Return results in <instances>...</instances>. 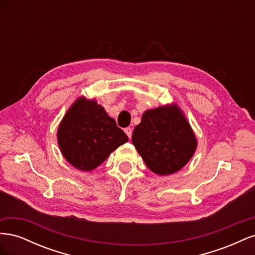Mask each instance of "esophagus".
I'll return each instance as SVG.
<instances>
[{
  "mask_svg": "<svg viewBox=\"0 0 255 255\" xmlns=\"http://www.w3.org/2000/svg\"><path fill=\"white\" fill-rule=\"evenodd\" d=\"M125 132L128 136L129 139H130V137H132V128H125Z\"/></svg>",
  "mask_w": 255,
  "mask_h": 255,
  "instance_id": "esophagus-1",
  "label": "esophagus"
}]
</instances>
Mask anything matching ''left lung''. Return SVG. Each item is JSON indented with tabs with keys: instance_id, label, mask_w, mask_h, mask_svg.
I'll return each mask as SVG.
<instances>
[{
	"instance_id": "1",
	"label": "left lung",
	"mask_w": 255,
	"mask_h": 255,
	"mask_svg": "<svg viewBox=\"0 0 255 255\" xmlns=\"http://www.w3.org/2000/svg\"><path fill=\"white\" fill-rule=\"evenodd\" d=\"M132 142L146 167L158 175L175 173L194 156L198 140L177 104L145 111Z\"/></svg>"
}]
</instances>
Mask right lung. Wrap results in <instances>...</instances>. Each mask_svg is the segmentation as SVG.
I'll return each instance as SVG.
<instances>
[{"mask_svg": "<svg viewBox=\"0 0 255 255\" xmlns=\"http://www.w3.org/2000/svg\"><path fill=\"white\" fill-rule=\"evenodd\" d=\"M128 137L96 99L79 97L69 107L57 129L61 154L74 168L91 171Z\"/></svg>", "mask_w": 255, "mask_h": 255, "instance_id": "add662e5", "label": "right lung"}]
</instances>
